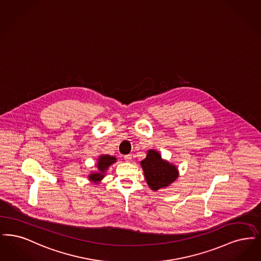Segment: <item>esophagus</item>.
Returning <instances> with one entry per match:
<instances>
[{
	"label": "esophagus",
	"instance_id": "34e87169",
	"mask_svg": "<svg viewBox=\"0 0 261 261\" xmlns=\"http://www.w3.org/2000/svg\"><path fill=\"white\" fill-rule=\"evenodd\" d=\"M124 158H125V162H130L133 159V156L132 155H125Z\"/></svg>",
	"mask_w": 261,
	"mask_h": 261
}]
</instances>
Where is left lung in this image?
<instances>
[{"mask_svg": "<svg viewBox=\"0 0 261 261\" xmlns=\"http://www.w3.org/2000/svg\"><path fill=\"white\" fill-rule=\"evenodd\" d=\"M140 165L148 186L154 191L170 186L178 177L177 168L162 159L156 150H148L146 158L140 162Z\"/></svg>", "mask_w": 261, "mask_h": 261, "instance_id": "8db88e82", "label": "left lung"}]
</instances>
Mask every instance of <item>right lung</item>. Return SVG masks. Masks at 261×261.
Segmentation results:
<instances>
[{
    "label": "right lung",
    "mask_w": 261,
    "mask_h": 261,
    "mask_svg": "<svg viewBox=\"0 0 261 261\" xmlns=\"http://www.w3.org/2000/svg\"><path fill=\"white\" fill-rule=\"evenodd\" d=\"M117 159L110 155H101L97 159V171H93L89 175L90 181L99 183L103 179L106 170L114 164Z\"/></svg>",
    "instance_id": "add662e5"
}]
</instances>
